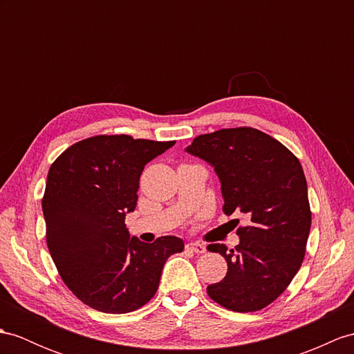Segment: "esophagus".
<instances>
[{
    "label": "esophagus",
    "mask_w": 354,
    "mask_h": 354,
    "mask_svg": "<svg viewBox=\"0 0 354 354\" xmlns=\"http://www.w3.org/2000/svg\"><path fill=\"white\" fill-rule=\"evenodd\" d=\"M186 249H187V251H191V252H195V254H204L205 252V246L201 245V243H187Z\"/></svg>",
    "instance_id": "1"
}]
</instances>
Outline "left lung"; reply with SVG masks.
I'll use <instances>...</instances> for the list:
<instances>
[{
    "label": "left lung",
    "instance_id": "obj_1",
    "mask_svg": "<svg viewBox=\"0 0 354 354\" xmlns=\"http://www.w3.org/2000/svg\"><path fill=\"white\" fill-rule=\"evenodd\" d=\"M186 153L213 167L221 182L223 213H243L234 249L213 243L227 260L210 299L234 313H252L277 300L296 277L311 230L308 185L299 159L286 145L252 127L222 129L196 136Z\"/></svg>",
    "mask_w": 354,
    "mask_h": 354
}]
</instances>
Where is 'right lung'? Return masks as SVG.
Returning <instances> with one entry per match:
<instances>
[{
	"instance_id": "obj_1",
	"label": "right lung",
	"mask_w": 354,
	"mask_h": 354,
	"mask_svg": "<svg viewBox=\"0 0 354 354\" xmlns=\"http://www.w3.org/2000/svg\"><path fill=\"white\" fill-rule=\"evenodd\" d=\"M174 144L99 135L73 144L49 168L41 200L49 252L66 286L93 309H140L156 292L168 257L183 251L182 239L144 243L124 223L144 167Z\"/></svg>"
}]
</instances>
